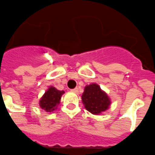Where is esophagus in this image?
<instances>
[{"instance_id":"1","label":"esophagus","mask_w":155,"mask_h":155,"mask_svg":"<svg viewBox=\"0 0 155 155\" xmlns=\"http://www.w3.org/2000/svg\"><path fill=\"white\" fill-rule=\"evenodd\" d=\"M72 91L73 93H75V94H78V93H79V89H78V88H75V89H73V90H72Z\"/></svg>"}]
</instances>
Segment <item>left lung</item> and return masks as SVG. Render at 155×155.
I'll list each match as a JSON object with an SVG mask.
<instances>
[{"label": "left lung", "instance_id": "obj_1", "mask_svg": "<svg viewBox=\"0 0 155 155\" xmlns=\"http://www.w3.org/2000/svg\"><path fill=\"white\" fill-rule=\"evenodd\" d=\"M82 102L86 109L94 115H100L111 104L109 97L96 83L86 86L82 95Z\"/></svg>", "mask_w": 155, "mask_h": 155}]
</instances>
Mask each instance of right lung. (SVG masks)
I'll return each mask as SVG.
<instances>
[{
	"label": "right lung",
	"instance_id": "add662e5",
	"mask_svg": "<svg viewBox=\"0 0 155 155\" xmlns=\"http://www.w3.org/2000/svg\"><path fill=\"white\" fill-rule=\"evenodd\" d=\"M64 94V91H58L55 87H50L40 100L39 104L40 107L47 112H52L58 107Z\"/></svg>",
	"mask_w": 155,
	"mask_h": 155
}]
</instances>
